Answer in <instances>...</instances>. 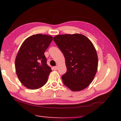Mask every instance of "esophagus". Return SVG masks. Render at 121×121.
<instances>
[{"instance_id": "esophagus-1", "label": "esophagus", "mask_w": 121, "mask_h": 121, "mask_svg": "<svg viewBox=\"0 0 121 121\" xmlns=\"http://www.w3.org/2000/svg\"><path fill=\"white\" fill-rule=\"evenodd\" d=\"M57 68H58V67H57V66H55V67H53V69H54V70H57Z\"/></svg>"}]
</instances>
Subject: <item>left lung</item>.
I'll list each match as a JSON object with an SVG mask.
<instances>
[{"mask_svg":"<svg viewBox=\"0 0 121 121\" xmlns=\"http://www.w3.org/2000/svg\"><path fill=\"white\" fill-rule=\"evenodd\" d=\"M53 40L65 58L67 71L61 76L64 84L73 91L87 88L95 77L98 65L91 42L80 34L56 35Z\"/></svg>","mask_w":121,"mask_h":121,"instance_id":"1","label":"left lung"}]
</instances>
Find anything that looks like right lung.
<instances>
[{"mask_svg":"<svg viewBox=\"0 0 121 121\" xmlns=\"http://www.w3.org/2000/svg\"><path fill=\"white\" fill-rule=\"evenodd\" d=\"M53 39L50 35L35 34L27 38L20 48L15 61L16 73L27 88L37 89L48 81L52 70L44 53Z\"/></svg>","mask_w":121,"mask_h":121,"instance_id":"1","label":"right lung"}]
</instances>
